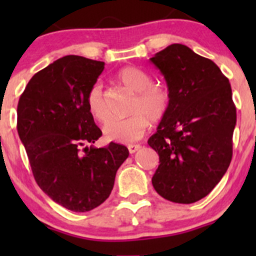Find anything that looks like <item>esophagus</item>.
Returning <instances> with one entry per match:
<instances>
[{
  "label": "esophagus",
  "mask_w": 256,
  "mask_h": 256,
  "mask_svg": "<svg viewBox=\"0 0 256 256\" xmlns=\"http://www.w3.org/2000/svg\"><path fill=\"white\" fill-rule=\"evenodd\" d=\"M128 152H130V154H135L136 151H138V150L141 148V146L140 144H128Z\"/></svg>",
  "instance_id": "34e87169"
}]
</instances>
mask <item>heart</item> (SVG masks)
Wrapping results in <instances>:
<instances>
[{
    "label": "heart",
    "instance_id": "1",
    "mask_svg": "<svg viewBox=\"0 0 256 256\" xmlns=\"http://www.w3.org/2000/svg\"><path fill=\"white\" fill-rule=\"evenodd\" d=\"M121 84L136 92L131 112L128 118H112L104 126L102 131L106 140L120 144H130L140 140L148 128V120L158 122L170 109L171 95L167 88L154 84V79L147 72L136 66H125L118 73ZM88 109L100 122L110 118V109L104 94V86L95 82L88 92Z\"/></svg>",
    "mask_w": 256,
    "mask_h": 256
}]
</instances>
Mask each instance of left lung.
I'll use <instances>...</instances> for the list:
<instances>
[{"instance_id":"8db88e82","label":"left lung","mask_w":256,"mask_h":256,"mask_svg":"<svg viewBox=\"0 0 256 256\" xmlns=\"http://www.w3.org/2000/svg\"><path fill=\"white\" fill-rule=\"evenodd\" d=\"M150 60L171 95L147 141L160 156L152 186L164 200L190 204L209 194L230 164L236 124L232 88L214 62L187 46L171 44Z\"/></svg>"}]
</instances>
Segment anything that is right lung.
<instances>
[{
    "mask_svg": "<svg viewBox=\"0 0 256 256\" xmlns=\"http://www.w3.org/2000/svg\"><path fill=\"white\" fill-rule=\"evenodd\" d=\"M104 62L66 56L36 73L20 95L17 131L40 190L62 207L89 212L108 200L128 157L122 144L96 148L102 135L88 109V92Z\"/></svg>",
    "mask_w": 256,
    "mask_h": 256,
    "instance_id": "add662e5",
    "label": "right lung"
}]
</instances>
